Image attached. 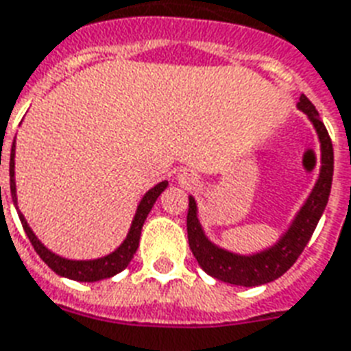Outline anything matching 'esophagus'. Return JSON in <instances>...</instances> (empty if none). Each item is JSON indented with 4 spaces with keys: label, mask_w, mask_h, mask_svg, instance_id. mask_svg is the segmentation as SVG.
<instances>
[{
    "label": "esophagus",
    "mask_w": 351,
    "mask_h": 351,
    "mask_svg": "<svg viewBox=\"0 0 351 351\" xmlns=\"http://www.w3.org/2000/svg\"><path fill=\"white\" fill-rule=\"evenodd\" d=\"M184 184H186V186H191L193 182H191V180H186V182H184Z\"/></svg>",
    "instance_id": "obj_1"
}]
</instances>
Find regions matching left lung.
I'll use <instances>...</instances> for the list:
<instances>
[{"label":"left lung","instance_id":"8db88e82","mask_svg":"<svg viewBox=\"0 0 351 351\" xmlns=\"http://www.w3.org/2000/svg\"><path fill=\"white\" fill-rule=\"evenodd\" d=\"M304 114H307L309 121L317 130L320 140V175L313 187L309 199L302 210L296 213L293 224L282 235V239L276 245L267 248L263 252L252 254V256H241L224 250V248L213 245L206 237L204 230L200 226L197 217V202L193 197H189V210H187V239L189 248L197 258L199 265L210 276L217 278L221 282L232 283V285H243V287H256L263 283L274 282L276 278L291 269L294 261L300 258L304 248L311 239L313 232L317 228L318 221L326 210L328 199H330L331 180H333V145L324 123L320 121L317 108L306 95H300L298 103Z\"/></svg>","mask_w":351,"mask_h":351}]
</instances>
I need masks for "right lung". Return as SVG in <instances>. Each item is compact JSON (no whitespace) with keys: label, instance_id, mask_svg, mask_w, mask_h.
I'll use <instances>...</instances> for the list:
<instances>
[{"label":"right lung","instance_id":"right-lung-1","mask_svg":"<svg viewBox=\"0 0 351 351\" xmlns=\"http://www.w3.org/2000/svg\"><path fill=\"white\" fill-rule=\"evenodd\" d=\"M14 147H16V138L12 141V149H10V164H9V173H10V195H12V202L14 206H18V199H16V182H14ZM167 187V182H160L156 186L149 189L143 199H141L138 210H136V215H134L132 226L128 230V235L125 237L121 245L114 250L108 256L99 259H88V261H75V259H66L60 258L57 254H53L51 250L42 245L38 241V237L33 234V230L29 228L25 217L21 215L20 210H18V215H20L21 226L25 230L27 237L31 241V245L36 250L40 258L44 259L47 267L51 271H55L57 274L64 278H69V280H75V282H99V280H104V278L116 276L117 272H121L130 259L134 258V254L138 250V245H140V235L141 228H143V223H145L149 211L152 210V206L156 202V199L160 197V193ZM1 189V187H0Z\"/></svg>","mask_w":351,"mask_h":351}]
</instances>
